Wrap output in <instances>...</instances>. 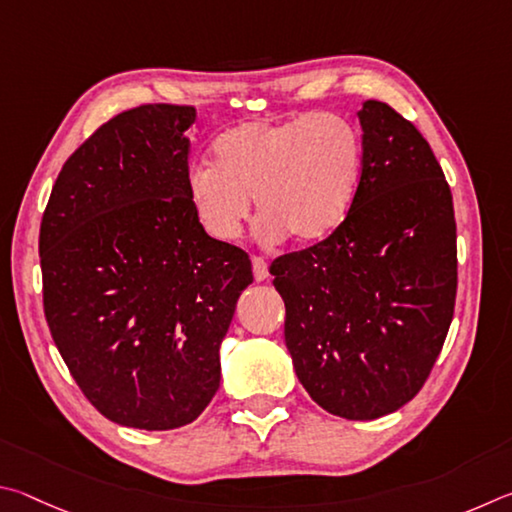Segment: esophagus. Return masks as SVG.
I'll use <instances>...</instances> for the list:
<instances>
[{"instance_id":"34e87169","label":"esophagus","mask_w":512,"mask_h":512,"mask_svg":"<svg viewBox=\"0 0 512 512\" xmlns=\"http://www.w3.org/2000/svg\"><path fill=\"white\" fill-rule=\"evenodd\" d=\"M251 267H254V279H256V281L270 279V267H267L265 258L254 256V258H251Z\"/></svg>"}]
</instances>
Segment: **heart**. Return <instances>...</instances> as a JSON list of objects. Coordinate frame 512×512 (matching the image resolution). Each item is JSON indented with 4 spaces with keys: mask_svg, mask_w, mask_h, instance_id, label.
Segmentation results:
<instances>
[{
    "mask_svg": "<svg viewBox=\"0 0 512 512\" xmlns=\"http://www.w3.org/2000/svg\"><path fill=\"white\" fill-rule=\"evenodd\" d=\"M362 173V137L344 116L247 121L213 141L211 164L188 170L186 197L206 236L218 242L240 236L254 197L261 238L292 236L308 245L344 222Z\"/></svg>",
    "mask_w": 512,
    "mask_h": 512,
    "instance_id": "b5f03b06",
    "label": "heart"
}]
</instances>
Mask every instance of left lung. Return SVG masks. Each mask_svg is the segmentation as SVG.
Returning <instances> with one entry per match:
<instances>
[{"label":"left lung","instance_id":"left-lung-1","mask_svg":"<svg viewBox=\"0 0 512 512\" xmlns=\"http://www.w3.org/2000/svg\"><path fill=\"white\" fill-rule=\"evenodd\" d=\"M364 173L326 240L272 263L285 346L328 414L373 420L416 396L441 353L456 299L450 186L414 123L364 101Z\"/></svg>","mask_w":512,"mask_h":512}]
</instances>
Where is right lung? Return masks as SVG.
I'll return each instance as SVG.
<instances>
[{
  "label": "right lung",
  "instance_id": "obj_1",
  "mask_svg": "<svg viewBox=\"0 0 512 512\" xmlns=\"http://www.w3.org/2000/svg\"><path fill=\"white\" fill-rule=\"evenodd\" d=\"M195 107L139 105L103 123L53 184L40 224L44 315L85 398L125 427L193 423L220 387V344L249 256L186 197Z\"/></svg>",
  "mask_w": 512,
  "mask_h": 512
}]
</instances>
